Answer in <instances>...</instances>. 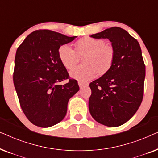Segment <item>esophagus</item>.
Segmentation results:
<instances>
[{
    "instance_id": "34e87169",
    "label": "esophagus",
    "mask_w": 158,
    "mask_h": 158,
    "mask_svg": "<svg viewBox=\"0 0 158 158\" xmlns=\"http://www.w3.org/2000/svg\"><path fill=\"white\" fill-rule=\"evenodd\" d=\"M78 85L79 87L81 88H83V87H86V86L88 85V83H83V82H78Z\"/></svg>"
}]
</instances>
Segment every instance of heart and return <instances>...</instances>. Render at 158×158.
Returning a JSON list of instances; mask_svg holds the SVG:
<instances>
[{
  "instance_id": "obj_1",
  "label": "heart",
  "mask_w": 158,
  "mask_h": 158,
  "mask_svg": "<svg viewBox=\"0 0 158 158\" xmlns=\"http://www.w3.org/2000/svg\"><path fill=\"white\" fill-rule=\"evenodd\" d=\"M74 49L68 44H63L58 49V57L66 69H72L78 61V55H83L84 64L73 68L70 72L71 77L81 82H87L99 74L109 72L115 59V50L111 45L102 39L86 36L77 41ZM77 53H76V52Z\"/></svg>"
}]
</instances>
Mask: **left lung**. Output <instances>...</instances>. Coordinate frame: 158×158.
Wrapping results in <instances>:
<instances>
[{
	"mask_svg": "<svg viewBox=\"0 0 158 158\" xmlns=\"http://www.w3.org/2000/svg\"><path fill=\"white\" fill-rule=\"evenodd\" d=\"M90 36L109 39L115 59L109 72L90 83V113L101 124L121 126L135 115L143 98L145 65L141 48L137 40L120 27Z\"/></svg>",
	"mask_w": 158,
	"mask_h": 158,
	"instance_id": "1",
	"label": "left lung"
}]
</instances>
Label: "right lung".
<instances>
[{"instance_id": "right-lung-1", "label": "right lung", "mask_w": 158, "mask_h": 158, "mask_svg": "<svg viewBox=\"0 0 158 158\" xmlns=\"http://www.w3.org/2000/svg\"><path fill=\"white\" fill-rule=\"evenodd\" d=\"M76 36L48 29L36 30L18 47L14 84L21 109L32 124L49 127L66 115L68 101L79 90L58 57V49ZM69 79L68 83H60Z\"/></svg>"}]
</instances>
